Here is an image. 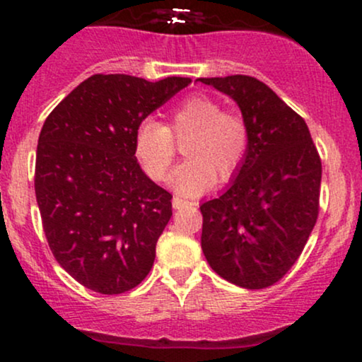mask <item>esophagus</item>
Returning <instances> with one entry per match:
<instances>
[{"instance_id": "esophagus-1", "label": "esophagus", "mask_w": 362, "mask_h": 362, "mask_svg": "<svg viewBox=\"0 0 362 362\" xmlns=\"http://www.w3.org/2000/svg\"><path fill=\"white\" fill-rule=\"evenodd\" d=\"M172 206H173V209H184V207L192 206V202L185 201V199H182V197H173Z\"/></svg>"}]
</instances>
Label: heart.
Instances as JSON below:
<instances>
[{
  "label": "heart",
  "instance_id": "b5f03b06",
  "mask_svg": "<svg viewBox=\"0 0 362 362\" xmlns=\"http://www.w3.org/2000/svg\"><path fill=\"white\" fill-rule=\"evenodd\" d=\"M177 141H185L187 156L170 173L168 184L178 194L194 197L226 182L242 167L248 148V129L240 115L224 112L206 95L185 98L170 110L168 124L146 119L134 134V153L153 180H163L177 153Z\"/></svg>",
  "mask_w": 362,
  "mask_h": 362
}]
</instances>
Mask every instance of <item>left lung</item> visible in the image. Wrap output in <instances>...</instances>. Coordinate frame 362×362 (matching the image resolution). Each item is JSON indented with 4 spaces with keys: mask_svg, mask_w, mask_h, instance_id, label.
<instances>
[{
    "mask_svg": "<svg viewBox=\"0 0 362 362\" xmlns=\"http://www.w3.org/2000/svg\"><path fill=\"white\" fill-rule=\"evenodd\" d=\"M233 98L248 129L242 167L201 206L211 269L245 289L276 284L301 255L318 218L322 161L303 117L252 76L199 78Z\"/></svg>",
    "mask_w": 362,
    "mask_h": 362,
    "instance_id": "left-lung-1",
    "label": "left lung"
}]
</instances>
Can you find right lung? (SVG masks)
<instances>
[{"mask_svg":"<svg viewBox=\"0 0 362 362\" xmlns=\"http://www.w3.org/2000/svg\"><path fill=\"white\" fill-rule=\"evenodd\" d=\"M190 81L93 74L45 119L35 160L44 233L61 267L95 293H126L151 271L172 194L141 170L134 134Z\"/></svg>","mask_w":362,"mask_h":362,"instance_id":"1","label":"right lung"}]
</instances>
